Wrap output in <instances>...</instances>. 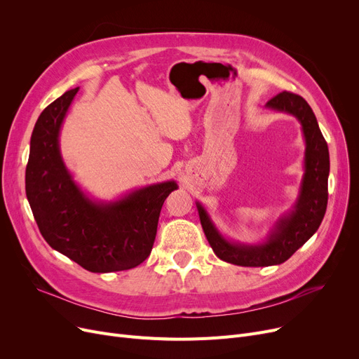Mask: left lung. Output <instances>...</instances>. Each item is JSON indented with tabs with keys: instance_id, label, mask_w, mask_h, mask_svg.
I'll use <instances>...</instances> for the list:
<instances>
[{
	"instance_id": "1",
	"label": "left lung",
	"mask_w": 359,
	"mask_h": 359,
	"mask_svg": "<svg viewBox=\"0 0 359 359\" xmlns=\"http://www.w3.org/2000/svg\"><path fill=\"white\" fill-rule=\"evenodd\" d=\"M266 107L297 118L304 135V175L292 210L278 218L265 241L246 244L224 237L202 203L196 202L203 233L214 253L237 266L257 268L284 263L317 231L327 206L329 148L311 107L290 91L276 94Z\"/></svg>"
}]
</instances>
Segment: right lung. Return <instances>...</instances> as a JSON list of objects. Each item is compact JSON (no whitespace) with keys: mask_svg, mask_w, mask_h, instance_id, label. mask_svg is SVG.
I'll list each match as a JSON object with an SVG mask.
<instances>
[{"mask_svg":"<svg viewBox=\"0 0 359 359\" xmlns=\"http://www.w3.org/2000/svg\"><path fill=\"white\" fill-rule=\"evenodd\" d=\"M79 87L65 91L37 119L26 167V195L46 243L90 272L138 266L151 253L165 198L175 180L115 201H96L75 183L60 148V132Z\"/></svg>","mask_w":359,"mask_h":359,"instance_id":"right-lung-1","label":"right lung"}]
</instances>
